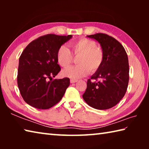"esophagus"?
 Here are the masks:
<instances>
[{"mask_svg":"<svg viewBox=\"0 0 149 149\" xmlns=\"http://www.w3.org/2000/svg\"><path fill=\"white\" fill-rule=\"evenodd\" d=\"M77 80H76V79H70V82H71L72 84H74V83H75V82H77Z\"/></svg>","mask_w":149,"mask_h":149,"instance_id":"34e87169","label":"esophagus"}]
</instances>
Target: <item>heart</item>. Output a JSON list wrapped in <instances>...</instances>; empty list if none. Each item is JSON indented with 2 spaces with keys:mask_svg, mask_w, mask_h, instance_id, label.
I'll use <instances>...</instances> for the list:
<instances>
[{
  "mask_svg": "<svg viewBox=\"0 0 149 149\" xmlns=\"http://www.w3.org/2000/svg\"><path fill=\"white\" fill-rule=\"evenodd\" d=\"M72 53L65 46H60L56 52V60L60 66L67 68L74 60L73 56L77 57L78 65L63 70L65 77L79 79L91 73L99 70L104 62V54L101 48L97 47L96 42L87 38H81L70 45Z\"/></svg>",
  "mask_w": 149,
  "mask_h": 149,
  "instance_id": "obj_1",
  "label": "heart"
}]
</instances>
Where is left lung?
<instances>
[{
	"instance_id": "8db88e82",
	"label": "left lung",
	"mask_w": 149,
	"mask_h": 149,
	"mask_svg": "<svg viewBox=\"0 0 149 149\" xmlns=\"http://www.w3.org/2000/svg\"><path fill=\"white\" fill-rule=\"evenodd\" d=\"M87 37L100 44L104 58L99 70L87 80L83 98L95 109H109L122 100L127 91L130 71L127 55L122 44L107 34L99 33Z\"/></svg>"
}]
</instances>
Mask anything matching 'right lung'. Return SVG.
<instances>
[{
	"label": "right lung",
	"instance_id": "add662e5",
	"mask_svg": "<svg viewBox=\"0 0 149 149\" xmlns=\"http://www.w3.org/2000/svg\"><path fill=\"white\" fill-rule=\"evenodd\" d=\"M72 37L47 34L33 40L19 59L17 81L24 101L38 109L57 104L70 85V79H52L60 71L56 60L58 48Z\"/></svg>",
	"mask_w": 149,
	"mask_h": 149
}]
</instances>
